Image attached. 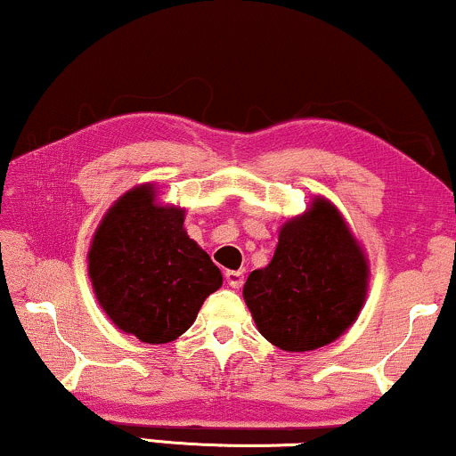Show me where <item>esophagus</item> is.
I'll use <instances>...</instances> for the list:
<instances>
[{
    "mask_svg": "<svg viewBox=\"0 0 456 456\" xmlns=\"http://www.w3.org/2000/svg\"><path fill=\"white\" fill-rule=\"evenodd\" d=\"M224 278H226L230 289H240L242 282H245V276H242V272H234V270L224 273Z\"/></svg>",
    "mask_w": 456,
    "mask_h": 456,
    "instance_id": "obj_1",
    "label": "esophagus"
}]
</instances>
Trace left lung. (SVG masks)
<instances>
[{
	"mask_svg": "<svg viewBox=\"0 0 456 456\" xmlns=\"http://www.w3.org/2000/svg\"><path fill=\"white\" fill-rule=\"evenodd\" d=\"M370 289V259L326 197L280 228L270 264L248 273L242 298L265 340L305 353L338 340L357 322Z\"/></svg>",
	"mask_w": 456,
	"mask_h": 456,
	"instance_id": "left-lung-1",
	"label": "left lung"
}]
</instances>
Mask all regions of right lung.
I'll return each mask as SVG.
<instances>
[{
  "instance_id": "obj_1",
  "label": "right lung",
  "mask_w": 456,
  "mask_h": 456,
  "mask_svg": "<svg viewBox=\"0 0 456 456\" xmlns=\"http://www.w3.org/2000/svg\"><path fill=\"white\" fill-rule=\"evenodd\" d=\"M186 211L136 184L105 211L91 239L89 278L99 307L147 345L176 340L197 320L222 272L186 234Z\"/></svg>"
}]
</instances>
